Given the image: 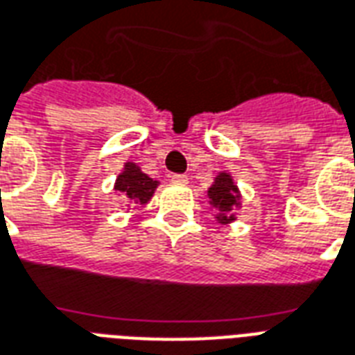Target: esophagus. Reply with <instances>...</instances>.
I'll return each mask as SVG.
<instances>
[{"mask_svg": "<svg viewBox=\"0 0 355 355\" xmlns=\"http://www.w3.org/2000/svg\"><path fill=\"white\" fill-rule=\"evenodd\" d=\"M169 180L173 182V184H180V186L188 184V177H186V175H180V173H173V175L169 177Z\"/></svg>", "mask_w": 355, "mask_h": 355, "instance_id": "esophagus-1", "label": "esophagus"}]
</instances>
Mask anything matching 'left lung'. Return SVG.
Segmentation results:
<instances>
[{
  "instance_id": "1",
  "label": "left lung",
  "mask_w": 355,
  "mask_h": 355,
  "mask_svg": "<svg viewBox=\"0 0 355 355\" xmlns=\"http://www.w3.org/2000/svg\"><path fill=\"white\" fill-rule=\"evenodd\" d=\"M209 198L212 199V203L214 207H218L220 211L224 212V214H220V220L222 222H230L233 220V216H225V212L231 211V207L237 203V188L233 184V180H231L230 175H218L216 182L211 186V190H209Z\"/></svg>"
}]
</instances>
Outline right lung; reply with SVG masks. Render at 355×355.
<instances>
[{
	"label": "right lung",
	"instance_id": "1",
	"mask_svg": "<svg viewBox=\"0 0 355 355\" xmlns=\"http://www.w3.org/2000/svg\"><path fill=\"white\" fill-rule=\"evenodd\" d=\"M157 182L152 180L150 177H146L143 171L139 169L135 164L125 165L124 173L118 177L116 188L118 191H122L124 196L133 199L135 203H146L152 198V193L156 190Z\"/></svg>",
	"mask_w": 355,
	"mask_h": 355
}]
</instances>
